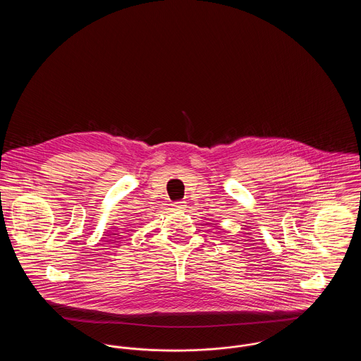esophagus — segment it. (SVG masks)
Segmentation results:
<instances>
[{
  "label": "esophagus",
  "instance_id": "obj_1",
  "mask_svg": "<svg viewBox=\"0 0 361 361\" xmlns=\"http://www.w3.org/2000/svg\"><path fill=\"white\" fill-rule=\"evenodd\" d=\"M173 209H184L185 207H187V203L185 202H176V203H173L172 204Z\"/></svg>",
  "mask_w": 361,
  "mask_h": 361
}]
</instances>
